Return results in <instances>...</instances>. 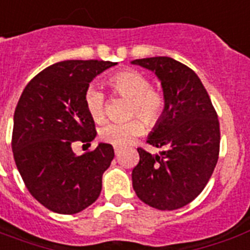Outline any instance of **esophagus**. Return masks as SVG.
Segmentation results:
<instances>
[{
  "mask_svg": "<svg viewBox=\"0 0 250 250\" xmlns=\"http://www.w3.org/2000/svg\"><path fill=\"white\" fill-rule=\"evenodd\" d=\"M121 150H122V148H119V146H115V148H114V152H115V154H119V153H121Z\"/></svg>",
  "mask_w": 250,
  "mask_h": 250,
  "instance_id": "esophagus-1",
  "label": "esophagus"
}]
</instances>
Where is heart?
<instances>
[{"instance_id":"obj_1","label":"heart","mask_w":250,"mask_h":250,"mask_svg":"<svg viewBox=\"0 0 250 250\" xmlns=\"http://www.w3.org/2000/svg\"><path fill=\"white\" fill-rule=\"evenodd\" d=\"M114 94L129 100L128 117L139 115L148 125H157L166 110V97L161 89L150 86L144 74L136 70H122L107 79ZM84 104L90 118L101 122L105 117V94L97 86L89 85L84 93ZM138 117L127 122H110L102 125L100 137L102 141L115 146H125L145 133V122Z\"/></svg>"}]
</instances>
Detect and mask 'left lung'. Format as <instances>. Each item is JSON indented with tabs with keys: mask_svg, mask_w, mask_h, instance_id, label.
Wrapping results in <instances>:
<instances>
[{
	"mask_svg": "<svg viewBox=\"0 0 250 250\" xmlns=\"http://www.w3.org/2000/svg\"><path fill=\"white\" fill-rule=\"evenodd\" d=\"M132 63L156 72L166 97L164 117L146 141L165 150L150 154L137 148L140 161L132 170L133 189L152 208L180 209L201 193L218 162L217 111L200 78L186 64L170 57Z\"/></svg>",
	"mask_w": 250,
	"mask_h": 250,
	"instance_id": "1",
	"label": "left lung"
}]
</instances>
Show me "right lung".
I'll use <instances>...</instances> for the list:
<instances>
[{"mask_svg": "<svg viewBox=\"0 0 250 250\" xmlns=\"http://www.w3.org/2000/svg\"><path fill=\"white\" fill-rule=\"evenodd\" d=\"M115 64L97 60L58 62L39 72L18 101L11 137L15 165L29 193L54 213H79L101 193L113 146L101 143L76 156L72 145H90L97 135L84 93L98 74Z\"/></svg>", "mask_w": 250, "mask_h": 250, "instance_id": "obj_1", "label": "right lung"}]
</instances>
